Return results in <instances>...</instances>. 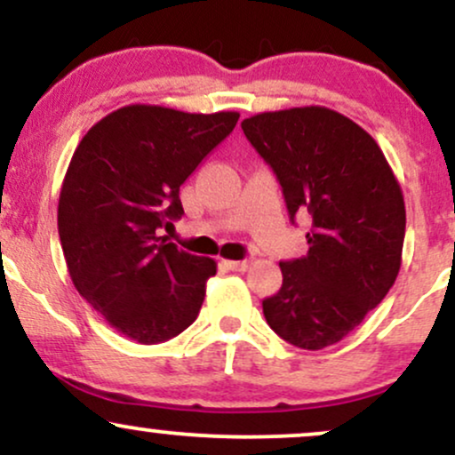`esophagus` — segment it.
<instances>
[{
    "label": "esophagus",
    "instance_id": "esophagus-1",
    "mask_svg": "<svg viewBox=\"0 0 455 455\" xmlns=\"http://www.w3.org/2000/svg\"><path fill=\"white\" fill-rule=\"evenodd\" d=\"M227 267L233 271H248L250 260H227Z\"/></svg>",
    "mask_w": 455,
    "mask_h": 455
}]
</instances>
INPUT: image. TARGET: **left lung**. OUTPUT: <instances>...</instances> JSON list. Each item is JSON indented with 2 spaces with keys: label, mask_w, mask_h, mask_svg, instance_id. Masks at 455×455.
I'll list each match as a JSON object with an SVG mask.
<instances>
[{
  "label": "left lung",
  "mask_w": 455,
  "mask_h": 455,
  "mask_svg": "<svg viewBox=\"0 0 455 455\" xmlns=\"http://www.w3.org/2000/svg\"><path fill=\"white\" fill-rule=\"evenodd\" d=\"M278 177L286 210L310 213L306 257L282 260V286L263 299L267 325L293 347L340 342L398 278L406 212L377 140L325 107L259 113L242 122Z\"/></svg>",
  "instance_id": "1"
}]
</instances>
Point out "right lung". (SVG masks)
Masks as SVG:
<instances>
[{
    "label": "right lung",
    "instance_id": "1",
    "mask_svg": "<svg viewBox=\"0 0 455 455\" xmlns=\"http://www.w3.org/2000/svg\"><path fill=\"white\" fill-rule=\"evenodd\" d=\"M239 113L130 104L100 119L72 156L57 228L76 291L122 336L158 344L196 321L216 260L160 237L184 216L180 188Z\"/></svg>",
    "mask_w": 455,
    "mask_h": 455
}]
</instances>
